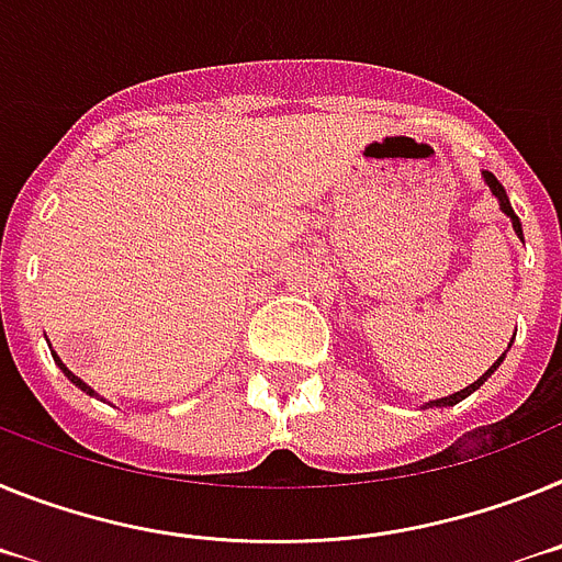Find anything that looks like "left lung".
Returning <instances> with one entry per match:
<instances>
[{
    "label": "left lung",
    "instance_id": "8db88e82",
    "mask_svg": "<svg viewBox=\"0 0 562 562\" xmlns=\"http://www.w3.org/2000/svg\"><path fill=\"white\" fill-rule=\"evenodd\" d=\"M481 175H484V180H486V187H490V189H492V194H495V198H497V203H501V212H504V214H506V217H509V221H512V228H515V234H517V237H520V240H524V228H520V221H517V214H515V209H512L509 198H506V189H504V187H501V180H497V178H495V175H492V172H481ZM501 362H504V356H501V359H497V362H495V364H492V368H490V370H486V373H484V375H481V379H477V382H472V384H470V387H463V390H461V393H452V396H443V398H436V402H429V404H427V407H452V404L463 402V398L470 396V393H475V390H477V387H481V384H484V382H486V379H490V375H492V373H495V370H497V364H501Z\"/></svg>",
    "mask_w": 562,
    "mask_h": 562
}]
</instances>
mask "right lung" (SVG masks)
<instances>
[{"mask_svg": "<svg viewBox=\"0 0 562 562\" xmlns=\"http://www.w3.org/2000/svg\"><path fill=\"white\" fill-rule=\"evenodd\" d=\"M53 359H56V364H58V368L65 370V375H67V379H70L72 384H76V387H81V390H85V393H90V396H95V390H92L90 384H85V382H81V379H78L76 373H70V370L65 368V362H61V359H58V356H53Z\"/></svg>", "mask_w": 562, "mask_h": 562, "instance_id": "1", "label": "right lung"}]
</instances>
